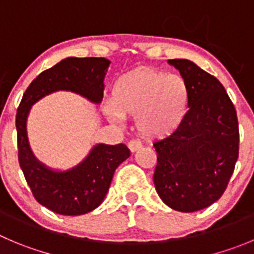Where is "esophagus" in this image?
<instances>
[{"label":"esophagus","instance_id":"34e87169","mask_svg":"<svg viewBox=\"0 0 254 254\" xmlns=\"http://www.w3.org/2000/svg\"><path fill=\"white\" fill-rule=\"evenodd\" d=\"M127 146H129V149L131 153H135V151H138L139 149L141 148V143L139 140H135V139H132V140L129 141Z\"/></svg>","mask_w":254,"mask_h":254}]
</instances>
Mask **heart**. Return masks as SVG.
Here are the masks:
<instances>
[{
    "instance_id": "1",
    "label": "heart",
    "mask_w": 254,
    "mask_h": 254,
    "mask_svg": "<svg viewBox=\"0 0 254 254\" xmlns=\"http://www.w3.org/2000/svg\"><path fill=\"white\" fill-rule=\"evenodd\" d=\"M109 103L111 110L106 114L111 120L135 118V127L141 136L162 139L184 122L190 91L181 75L139 67L114 82Z\"/></svg>"
}]
</instances>
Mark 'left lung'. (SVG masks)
I'll use <instances>...</instances> for the list:
<instances>
[{
    "mask_svg": "<svg viewBox=\"0 0 254 254\" xmlns=\"http://www.w3.org/2000/svg\"><path fill=\"white\" fill-rule=\"evenodd\" d=\"M190 91L186 119L168 138L154 143L156 193L174 210L209 207L226 190L239 153L238 119L219 80L186 59L168 60Z\"/></svg>",
    "mask_w": 254,
    "mask_h": 254,
    "instance_id": "left-lung-1",
    "label": "left lung"
}]
</instances>
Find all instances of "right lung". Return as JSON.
I'll return each instance as SVG.
<instances>
[{"instance_id": "add662e5", "label": "right lung", "mask_w": 254, "mask_h": 254, "mask_svg": "<svg viewBox=\"0 0 254 254\" xmlns=\"http://www.w3.org/2000/svg\"><path fill=\"white\" fill-rule=\"evenodd\" d=\"M110 61L104 58H67L45 70L25 91L16 114L18 163L35 199L63 215H81L98 208L109 190L114 172L130 156L124 144H96L76 167L59 172L36 159L27 139L31 106L51 92L65 90L94 104L103 100L104 79Z\"/></svg>"}]
</instances>
